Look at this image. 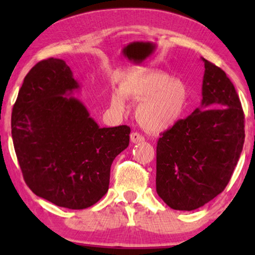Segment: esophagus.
I'll return each instance as SVG.
<instances>
[{"label": "esophagus", "instance_id": "1", "mask_svg": "<svg viewBox=\"0 0 255 255\" xmlns=\"http://www.w3.org/2000/svg\"><path fill=\"white\" fill-rule=\"evenodd\" d=\"M130 141L133 144H139V143H144L145 138L144 136H141L140 133L138 132H131L130 133Z\"/></svg>", "mask_w": 255, "mask_h": 255}]
</instances>
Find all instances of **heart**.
Segmentation results:
<instances>
[{"label": "heart", "instance_id": "b5f03b06", "mask_svg": "<svg viewBox=\"0 0 255 255\" xmlns=\"http://www.w3.org/2000/svg\"><path fill=\"white\" fill-rule=\"evenodd\" d=\"M126 98L139 101L136 117L149 131H162L175 126L182 119L189 102L183 82L161 72L129 70L120 77L119 90L110 96L116 111L126 110Z\"/></svg>", "mask_w": 255, "mask_h": 255}]
</instances>
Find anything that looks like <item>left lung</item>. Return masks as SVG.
Listing matches in <instances>:
<instances>
[{
    "label": "left lung",
    "instance_id": "1",
    "mask_svg": "<svg viewBox=\"0 0 255 255\" xmlns=\"http://www.w3.org/2000/svg\"><path fill=\"white\" fill-rule=\"evenodd\" d=\"M202 100L161 133L156 191L175 210H195L224 191L244 144V112L226 73L205 58Z\"/></svg>",
    "mask_w": 255,
    "mask_h": 255
}]
</instances>
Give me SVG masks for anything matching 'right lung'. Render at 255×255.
Segmentation results:
<instances>
[{
    "mask_svg": "<svg viewBox=\"0 0 255 255\" xmlns=\"http://www.w3.org/2000/svg\"><path fill=\"white\" fill-rule=\"evenodd\" d=\"M80 90L63 59L25 75L11 117L23 179L38 197L68 209L93 206L109 189L110 167L129 145L128 126L101 128L72 97Z\"/></svg>",
    "mask_w": 255,
    "mask_h": 255,
    "instance_id": "add662e5",
    "label": "right lung"
}]
</instances>
